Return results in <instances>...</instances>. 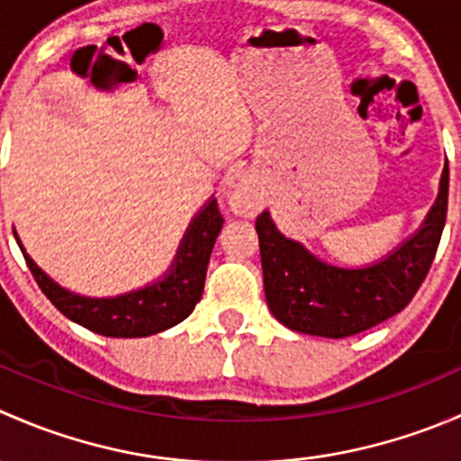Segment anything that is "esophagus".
Returning <instances> with one entry per match:
<instances>
[{
	"instance_id": "esophagus-1",
	"label": "esophagus",
	"mask_w": 461,
	"mask_h": 461,
	"mask_svg": "<svg viewBox=\"0 0 461 461\" xmlns=\"http://www.w3.org/2000/svg\"><path fill=\"white\" fill-rule=\"evenodd\" d=\"M230 204L234 213H239V216H245V218H252L257 216L260 209V194L257 192V187H254L252 183L243 180V183L236 185V189L231 192Z\"/></svg>"
}]
</instances>
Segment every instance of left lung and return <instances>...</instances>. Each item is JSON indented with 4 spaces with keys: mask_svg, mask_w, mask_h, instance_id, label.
Here are the masks:
<instances>
[{
    "mask_svg": "<svg viewBox=\"0 0 461 461\" xmlns=\"http://www.w3.org/2000/svg\"><path fill=\"white\" fill-rule=\"evenodd\" d=\"M448 209V162L439 192L415 234L361 267H339L283 234L265 209L257 218L263 285L272 314L285 328L343 339L402 312L429 274Z\"/></svg>",
    "mask_w": 461,
    "mask_h": 461,
    "instance_id": "8db88e82",
    "label": "left lung"
}]
</instances>
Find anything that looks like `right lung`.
Masks as SVG:
<instances>
[{
	"instance_id": "1",
	"label": "right lung",
	"mask_w": 461,
	"mask_h": 461,
	"mask_svg": "<svg viewBox=\"0 0 461 461\" xmlns=\"http://www.w3.org/2000/svg\"><path fill=\"white\" fill-rule=\"evenodd\" d=\"M222 230L216 198H209L192 218L169 269L156 281L118 296H82L55 283L22 248L26 265L46 299L73 323L102 337L136 339L169 330L194 312L204 290L209 257Z\"/></svg>"
}]
</instances>
